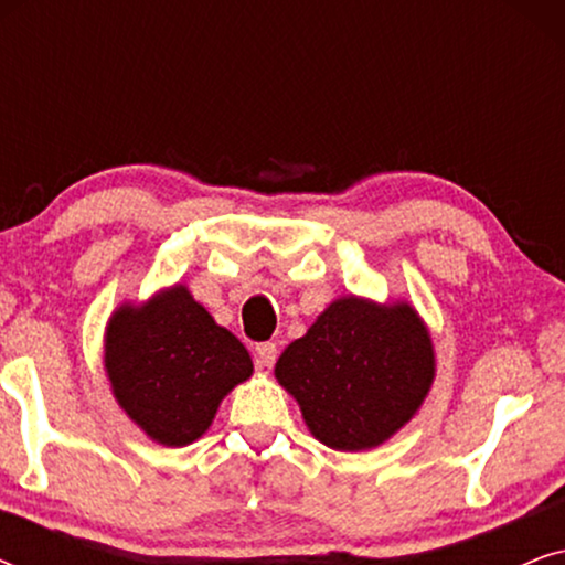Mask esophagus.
<instances>
[{
  "label": "esophagus",
  "mask_w": 565,
  "mask_h": 565,
  "mask_svg": "<svg viewBox=\"0 0 565 565\" xmlns=\"http://www.w3.org/2000/svg\"><path fill=\"white\" fill-rule=\"evenodd\" d=\"M254 360H257L259 367H273L277 360V344L275 342H265L254 347Z\"/></svg>",
  "instance_id": "esophagus-1"
}]
</instances>
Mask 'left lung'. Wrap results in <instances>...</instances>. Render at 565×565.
Here are the masks:
<instances>
[{
  "instance_id": "1",
  "label": "left lung",
  "mask_w": 565,
  "mask_h": 565,
  "mask_svg": "<svg viewBox=\"0 0 565 565\" xmlns=\"http://www.w3.org/2000/svg\"><path fill=\"white\" fill-rule=\"evenodd\" d=\"M437 360L427 323L408 300L342 296L285 347L275 377L311 435L331 450L388 443L419 412Z\"/></svg>"
}]
</instances>
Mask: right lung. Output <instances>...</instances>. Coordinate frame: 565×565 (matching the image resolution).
<instances>
[{"label":"right lung","mask_w":565,"mask_h":565,"mask_svg":"<svg viewBox=\"0 0 565 565\" xmlns=\"http://www.w3.org/2000/svg\"><path fill=\"white\" fill-rule=\"evenodd\" d=\"M103 362L118 406L164 447L203 437L221 401L254 373L246 347L182 282L115 308Z\"/></svg>","instance_id":"right-lung-1"}]
</instances>
